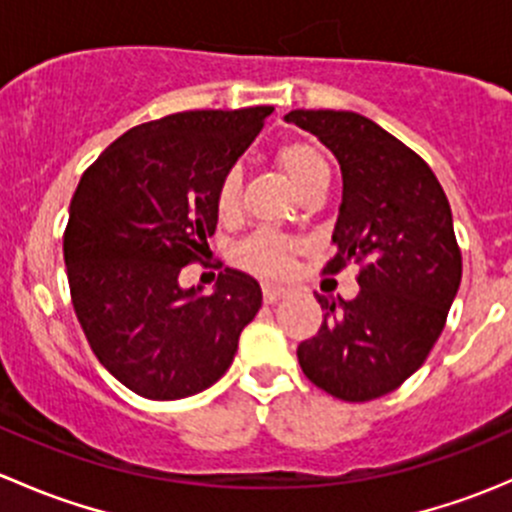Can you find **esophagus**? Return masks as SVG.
I'll return each instance as SVG.
<instances>
[{
	"instance_id": "esophagus-1",
	"label": "esophagus",
	"mask_w": 512,
	"mask_h": 512,
	"mask_svg": "<svg viewBox=\"0 0 512 512\" xmlns=\"http://www.w3.org/2000/svg\"><path fill=\"white\" fill-rule=\"evenodd\" d=\"M262 297H265L267 304H275L277 299L289 297V289H287V287H280V285H270V282H265V285H262Z\"/></svg>"
}]
</instances>
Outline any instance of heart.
<instances>
[{"instance_id":"heart-1","label":"heart","mask_w":512,"mask_h":512,"mask_svg":"<svg viewBox=\"0 0 512 512\" xmlns=\"http://www.w3.org/2000/svg\"><path fill=\"white\" fill-rule=\"evenodd\" d=\"M277 163L285 170L287 178L292 180L294 188H304L312 180L329 175V165L319 146L304 138H292L285 141L275 153ZM240 190H242V175L237 168L225 170L220 178L218 193H215V210L220 218H230L237 213L240 205ZM299 250V245L289 237L275 235V232H260V235L250 237L245 245L237 252V260L242 267L257 272L265 277H282L292 265V255Z\"/></svg>"}]
</instances>
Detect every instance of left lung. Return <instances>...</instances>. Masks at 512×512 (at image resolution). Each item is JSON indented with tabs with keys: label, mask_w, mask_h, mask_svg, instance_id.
Returning <instances> with one entry per match:
<instances>
[{
	"label": "left lung",
	"mask_w": 512,
	"mask_h": 512,
	"mask_svg": "<svg viewBox=\"0 0 512 512\" xmlns=\"http://www.w3.org/2000/svg\"><path fill=\"white\" fill-rule=\"evenodd\" d=\"M342 168V205L324 272L359 262V294H317L324 322L297 347L304 376L342 401H371L421 369L461 285V250L433 170L354 111H289Z\"/></svg>",
	"instance_id": "left-lung-1"
}]
</instances>
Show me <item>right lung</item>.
I'll use <instances>...</instances> for the list:
<instances>
[{
    "instance_id": "obj_1",
    "label": "right lung",
    "mask_w": 512,
    "mask_h": 512,
    "mask_svg": "<svg viewBox=\"0 0 512 512\" xmlns=\"http://www.w3.org/2000/svg\"><path fill=\"white\" fill-rule=\"evenodd\" d=\"M272 106L183 111L131 128L81 175L64 262L71 302L103 369L143 399L213 386L262 307L255 277L227 270L213 294L180 287L218 227L215 193Z\"/></svg>"
}]
</instances>
